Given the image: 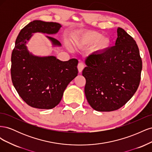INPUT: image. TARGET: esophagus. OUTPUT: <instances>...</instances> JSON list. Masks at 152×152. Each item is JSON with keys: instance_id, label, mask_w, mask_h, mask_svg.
Returning <instances> with one entry per match:
<instances>
[{"instance_id": "esophagus-1", "label": "esophagus", "mask_w": 152, "mask_h": 152, "mask_svg": "<svg viewBox=\"0 0 152 152\" xmlns=\"http://www.w3.org/2000/svg\"><path fill=\"white\" fill-rule=\"evenodd\" d=\"M84 68V65L82 63H79V64H78L77 68H78V70H79V73H81L82 72Z\"/></svg>"}]
</instances>
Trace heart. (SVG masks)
<instances>
[{"mask_svg": "<svg viewBox=\"0 0 152 152\" xmlns=\"http://www.w3.org/2000/svg\"><path fill=\"white\" fill-rule=\"evenodd\" d=\"M72 42L76 47L83 48L94 44L93 50L95 53H104L110 48L112 41L108 37L93 30H86L79 32L72 36Z\"/></svg>", "mask_w": 152, "mask_h": 152, "instance_id": "obj_1", "label": "heart"}]
</instances>
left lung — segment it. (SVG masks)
Returning <instances> with one entry per match:
<instances>
[{
    "label": "left lung",
    "mask_w": 152,
    "mask_h": 152,
    "mask_svg": "<svg viewBox=\"0 0 152 152\" xmlns=\"http://www.w3.org/2000/svg\"><path fill=\"white\" fill-rule=\"evenodd\" d=\"M84 62L85 95L96 111L118 110L138 88L142 70L139 49L136 41L121 28H117L115 46L104 53L89 54Z\"/></svg>",
    "instance_id": "1"
}]
</instances>
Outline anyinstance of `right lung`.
Here are the masks:
<instances>
[{
	"mask_svg": "<svg viewBox=\"0 0 152 152\" xmlns=\"http://www.w3.org/2000/svg\"><path fill=\"white\" fill-rule=\"evenodd\" d=\"M62 25L58 23L34 20L18 35L11 55V79L22 99L31 107L51 109L58 105L69 83L78 75V60L62 61L56 56H39L30 53L26 44L35 33L56 34ZM53 47L61 44L45 36Z\"/></svg>",
	"mask_w": 152,
	"mask_h": 152,
	"instance_id": "add662e5",
	"label": "right lung"
}]
</instances>
